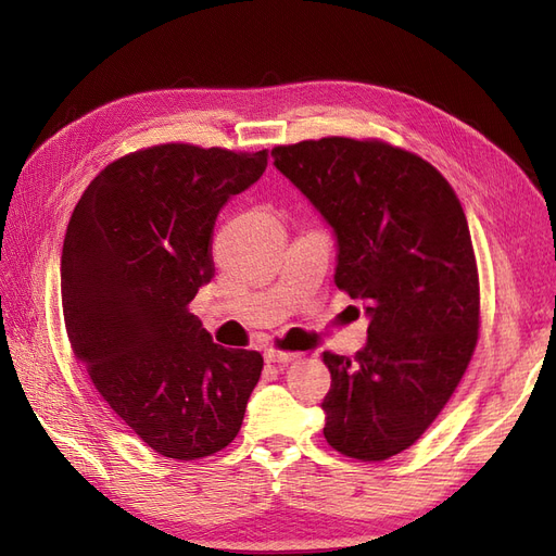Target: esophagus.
<instances>
[{"label":"esophagus","instance_id":"1","mask_svg":"<svg viewBox=\"0 0 556 556\" xmlns=\"http://www.w3.org/2000/svg\"><path fill=\"white\" fill-rule=\"evenodd\" d=\"M264 359L268 364H290V362L296 359V355H294V352H282V350L268 348V350H264Z\"/></svg>","mask_w":556,"mask_h":556}]
</instances>
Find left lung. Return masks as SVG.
I'll return each instance as SVG.
<instances>
[{"label":"left lung","instance_id":"1","mask_svg":"<svg viewBox=\"0 0 556 556\" xmlns=\"http://www.w3.org/2000/svg\"><path fill=\"white\" fill-rule=\"evenodd\" d=\"M271 155L333 229L336 288L368 315L355 359L325 352V439L352 459H390L439 417L478 343L464 208L429 162L382 141L329 137Z\"/></svg>","mask_w":556,"mask_h":556}]
</instances>
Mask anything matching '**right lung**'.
Segmentation results:
<instances>
[{
    "mask_svg": "<svg viewBox=\"0 0 556 556\" xmlns=\"http://www.w3.org/2000/svg\"><path fill=\"white\" fill-rule=\"evenodd\" d=\"M266 162V150L146 148L109 164L66 227L60 288L74 355L162 457L192 462L227 447L262 376L260 352L213 343L188 304L215 274L217 213Z\"/></svg>",
    "mask_w": 556,
    "mask_h": 556,
    "instance_id": "add662e5",
    "label": "right lung"
}]
</instances>
